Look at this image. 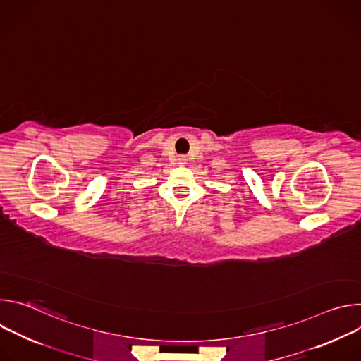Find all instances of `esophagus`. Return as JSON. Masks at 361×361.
<instances>
[{
  "label": "esophagus",
  "mask_w": 361,
  "mask_h": 361,
  "mask_svg": "<svg viewBox=\"0 0 361 361\" xmlns=\"http://www.w3.org/2000/svg\"><path fill=\"white\" fill-rule=\"evenodd\" d=\"M177 161H178V164H187V157L185 156H180L177 159Z\"/></svg>",
  "instance_id": "1"
}]
</instances>
